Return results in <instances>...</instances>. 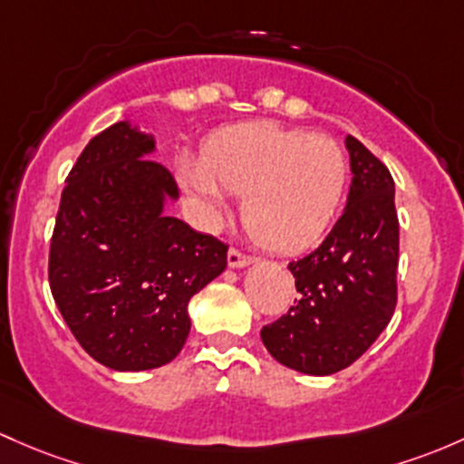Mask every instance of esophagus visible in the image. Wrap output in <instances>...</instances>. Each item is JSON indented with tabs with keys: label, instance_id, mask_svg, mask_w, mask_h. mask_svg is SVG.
<instances>
[{
	"label": "esophagus",
	"instance_id": "obj_1",
	"mask_svg": "<svg viewBox=\"0 0 464 464\" xmlns=\"http://www.w3.org/2000/svg\"><path fill=\"white\" fill-rule=\"evenodd\" d=\"M227 260H228V266H246L253 257L246 256V253H242L240 248L231 246L227 253Z\"/></svg>",
	"mask_w": 464,
	"mask_h": 464
}]
</instances>
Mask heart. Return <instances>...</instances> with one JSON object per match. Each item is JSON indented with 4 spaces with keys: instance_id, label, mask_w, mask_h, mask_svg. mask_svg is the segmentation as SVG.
Returning a JSON list of instances; mask_svg holds the SVG:
<instances>
[{
    "instance_id": "heart-1",
    "label": "heart",
    "mask_w": 464,
    "mask_h": 464,
    "mask_svg": "<svg viewBox=\"0 0 464 464\" xmlns=\"http://www.w3.org/2000/svg\"><path fill=\"white\" fill-rule=\"evenodd\" d=\"M349 178V155L334 138L271 121L219 130L204 146L202 167L184 170L211 211L224 208V191L245 195L246 231L276 253L304 251L324 236Z\"/></svg>"
}]
</instances>
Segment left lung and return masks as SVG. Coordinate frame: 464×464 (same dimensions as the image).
Segmentation results:
<instances>
[{
  "label": "left lung",
  "mask_w": 464,
  "mask_h": 464,
  "mask_svg": "<svg viewBox=\"0 0 464 464\" xmlns=\"http://www.w3.org/2000/svg\"><path fill=\"white\" fill-rule=\"evenodd\" d=\"M353 182L324 242L289 262L297 300L260 338L285 367L309 375L347 369L375 343L398 302L400 224L389 169L347 135Z\"/></svg>",
  "instance_id": "left-lung-1"
}]
</instances>
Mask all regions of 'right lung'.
Here are the masks:
<instances>
[{
  "label": "right lung",
  "instance_id": "obj_1",
  "mask_svg": "<svg viewBox=\"0 0 464 464\" xmlns=\"http://www.w3.org/2000/svg\"><path fill=\"white\" fill-rule=\"evenodd\" d=\"M153 138L117 121L68 173L48 251V285L82 349L115 372L162 367L191 331L188 300L227 266L228 245L164 216L178 198L144 155Z\"/></svg>",
  "mask_w": 464,
  "mask_h": 464
}]
</instances>
